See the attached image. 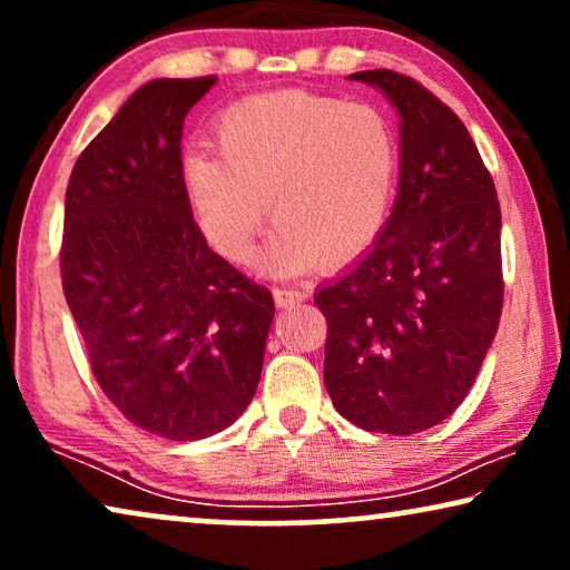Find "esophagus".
<instances>
[{"label": "esophagus", "instance_id": "obj_1", "mask_svg": "<svg viewBox=\"0 0 570 570\" xmlns=\"http://www.w3.org/2000/svg\"><path fill=\"white\" fill-rule=\"evenodd\" d=\"M301 301H306V293L298 291V287H275V303L279 308H287Z\"/></svg>", "mask_w": 570, "mask_h": 570}]
</instances>
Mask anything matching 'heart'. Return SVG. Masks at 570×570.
<instances>
[{
  "mask_svg": "<svg viewBox=\"0 0 570 570\" xmlns=\"http://www.w3.org/2000/svg\"><path fill=\"white\" fill-rule=\"evenodd\" d=\"M215 142L220 155L189 153L181 176L202 236L225 259L252 256L267 202L277 225L259 264L275 275L340 267L384 228L400 142L376 108L264 92L225 108Z\"/></svg>",
  "mask_w": 570,
  "mask_h": 570,
  "instance_id": "1",
  "label": "heart"
}]
</instances>
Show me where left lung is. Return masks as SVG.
Masks as SVG:
<instances>
[{
  "mask_svg": "<svg viewBox=\"0 0 570 570\" xmlns=\"http://www.w3.org/2000/svg\"><path fill=\"white\" fill-rule=\"evenodd\" d=\"M400 114V181L373 246L318 287L324 386L342 417L410 435L464 402L503 308L501 207L459 116L392 69L355 72Z\"/></svg>",
  "mask_w": 570,
  "mask_h": 570,
  "instance_id": "1",
  "label": "left lung"
}]
</instances>
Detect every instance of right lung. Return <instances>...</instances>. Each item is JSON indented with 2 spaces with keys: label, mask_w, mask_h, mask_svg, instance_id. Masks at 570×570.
Segmentation results:
<instances>
[{
  "label": "right lung",
  "mask_w": 570,
  "mask_h": 570,
  "mask_svg": "<svg viewBox=\"0 0 570 570\" xmlns=\"http://www.w3.org/2000/svg\"><path fill=\"white\" fill-rule=\"evenodd\" d=\"M217 77L145 82L77 158L61 285L92 373L124 417L199 441L244 415L275 318L267 287L207 246L181 176V131Z\"/></svg>",
  "instance_id": "right-lung-1"
}]
</instances>
